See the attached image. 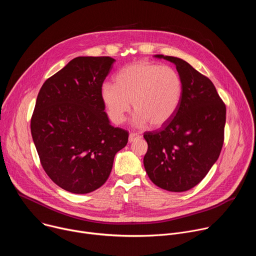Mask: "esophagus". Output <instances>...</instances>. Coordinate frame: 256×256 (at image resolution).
Here are the masks:
<instances>
[{
	"instance_id": "34e87169",
	"label": "esophagus",
	"mask_w": 256,
	"mask_h": 256,
	"mask_svg": "<svg viewBox=\"0 0 256 256\" xmlns=\"http://www.w3.org/2000/svg\"><path fill=\"white\" fill-rule=\"evenodd\" d=\"M140 138V136L138 134L132 132V134H130V136H128V142H134L136 140H138V138Z\"/></svg>"
}]
</instances>
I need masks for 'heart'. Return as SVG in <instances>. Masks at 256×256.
<instances>
[{
    "mask_svg": "<svg viewBox=\"0 0 256 256\" xmlns=\"http://www.w3.org/2000/svg\"><path fill=\"white\" fill-rule=\"evenodd\" d=\"M114 81L116 85L108 82L101 85L100 98L108 118L116 124L124 122L130 102L136 126L148 122L156 128L164 126L180 106L184 83L171 66L136 62L122 68Z\"/></svg>",
    "mask_w": 256,
    "mask_h": 256,
    "instance_id": "1",
    "label": "heart"
}]
</instances>
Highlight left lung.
I'll use <instances>...</instances> for the list:
<instances>
[{
	"label": "left lung",
	"mask_w": 256,
	"mask_h": 256,
	"mask_svg": "<svg viewBox=\"0 0 256 256\" xmlns=\"http://www.w3.org/2000/svg\"><path fill=\"white\" fill-rule=\"evenodd\" d=\"M173 62L184 83L175 116L161 128L144 132L148 151L144 166L154 184L168 192H186L204 179L220 156L226 106L212 81L188 62L154 56Z\"/></svg>",
	"instance_id": "8db88e82"
}]
</instances>
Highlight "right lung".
Segmentation results:
<instances>
[{"instance_id": "right-lung-1", "label": "right lung", "mask_w": 256, "mask_h": 256, "mask_svg": "<svg viewBox=\"0 0 256 256\" xmlns=\"http://www.w3.org/2000/svg\"><path fill=\"white\" fill-rule=\"evenodd\" d=\"M114 58L78 56L42 85L31 118L42 165L56 186L72 194L102 186L128 132L110 124L100 87Z\"/></svg>"}]
</instances>
